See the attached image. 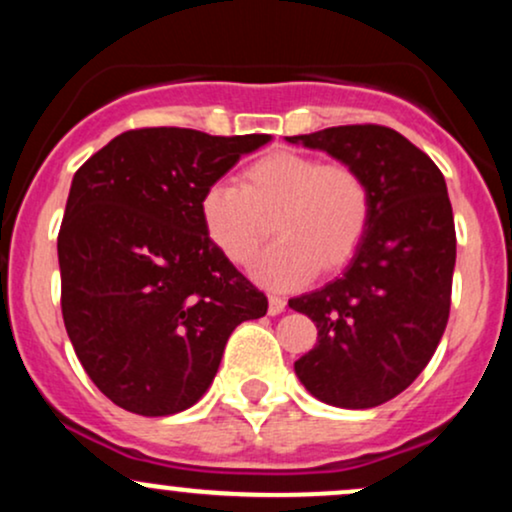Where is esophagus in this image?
Listing matches in <instances>:
<instances>
[{
    "instance_id": "34e87169",
    "label": "esophagus",
    "mask_w": 512,
    "mask_h": 512,
    "mask_svg": "<svg viewBox=\"0 0 512 512\" xmlns=\"http://www.w3.org/2000/svg\"><path fill=\"white\" fill-rule=\"evenodd\" d=\"M286 310V301L281 296H269V315H279Z\"/></svg>"
}]
</instances>
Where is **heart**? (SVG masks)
<instances>
[{"label": "heart", "instance_id": "heart-1", "mask_svg": "<svg viewBox=\"0 0 512 512\" xmlns=\"http://www.w3.org/2000/svg\"><path fill=\"white\" fill-rule=\"evenodd\" d=\"M274 219L279 243L252 264L267 289H296L356 255L370 221V192L361 173L315 156H262L240 175V187L211 182L199 197L204 233L226 260L248 264Z\"/></svg>", "mask_w": 512, "mask_h": 512}]
</instances>
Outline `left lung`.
<instances>
[{
    "mask_svg": "<svg viewBox=\"0 0 512 512\" xmlns=\"http://www.w3.org/2000/svg\"><path fill=\"white\" fill-rule=\"evenodd\" d=\"M286 142L358 170L370 192L366 236L344 274L289 301L317 327L293 368L320 402L378 407L419 378L448 325L457 240L445 178L390 127H327Z\"/></svg>",
    "mask_w": 512,
    "mask_h": 512,
    "instance_id": "8db88e82",
    "label": "left lung"
}]
</instances>
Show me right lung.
<instances>
[{
	"instance_id": "obj_1",
	"label": "right lung",
	"mask_w": 512,
	"mask_h": 512,
	"mask_svg": "<svg viewBox=\"0 0 512 512\" xmlns=\"http://www.w3.org/2000/svg\"><path fill=\"white\" fill-rule=\"evenodd\" d=\"M269 134L129 129L76 170L57 238L62 317L88 378L142 416L190 409L267 296L211 245L199 197Z\"/></svg>"
}]
</instances>
